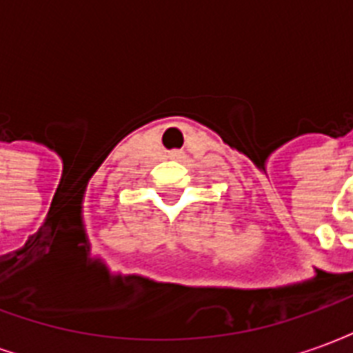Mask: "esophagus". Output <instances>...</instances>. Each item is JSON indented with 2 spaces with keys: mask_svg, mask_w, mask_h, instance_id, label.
<instances>
[{
  "mask_svg": "<svg viewBox=\"0 0 353 353\" xmlns=\"http://www.w3.org/2000/svg\"><path fill=\"white\" fill-rule=\"evenodd\" d=\"M172 157H177V153H172Z\"/></svg>",
  "mask_w": 353,
  "mask_h": 353,
  "instance_id": "1",
  "label": "esophagus"
}]
</instances>
